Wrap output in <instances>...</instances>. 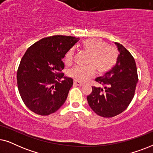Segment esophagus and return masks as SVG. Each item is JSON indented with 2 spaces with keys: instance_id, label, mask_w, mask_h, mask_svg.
Segmentation results:
<instances>
[{
  "instance_id": "34e87169",
  "label": "esophagus",
  "mask_w": 153,
  "mask_h": 153,
  "mask_svg": "<svg viewBox=\"0 0 153 153\" xmlns=\"http://www.w3.org/2000/svg\"><path fill=\"white\" fill-rule=\"evenodd\" d=\"M74 84L76 85H79V86H81V85H83L82 83L79 82V81H74Z\"/></svg>"
}]
</instances>
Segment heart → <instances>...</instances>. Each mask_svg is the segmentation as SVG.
<instances>
[{
  "mask_svg": "<svg viewBox=\"0 0 153 153\" xmlns=\"http://www.w3.org/2000/svg\"><path fill=\"white\" fill-rule=\"evenodd\" d=\"M81 47L83 51L90 54L88 67L75 66L71 68L68 75L79 82H85L94 76L95 70L100 74H105L112 69L116 62L117 55L114 48L106 45L100 39L90 38L82 42ZM74 56V50L71 49L65 55L66 64L72 63Z\"/></svg>",
  "mask_w": 153,
  "mask_h": 153,
  "instance_id": "obj_1",
  "label": "heart"
}]
</instances>
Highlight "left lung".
I'll use <instances>...</instances> for the list:
<instances>
[{"label":"left lung","instance_id":"1","mask_svg":"<svg viewBox=\"0 0 153 153\" xmlns=\"http://www.w3.org/2000/svg\"><path fill=\"white\" fill-rule=\"evenodd\" d=\"M115 44L118 50L116 65L95 79L99 85L92 86L91 93L87 96L93 111L104 118H112L127 109L134 96L139 79L132 55L121 44Z\"/></svg>","mask_w":153,"mask_h":153}]
</instances>
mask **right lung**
Wrapping results in <instances>:
<instances>
[{"label":"right lung","instance_id":"1","mask_svg":"<svg viewBox=\"0 0 153 153\" xmlns=\"http://www.w3.org/2000/svg\"><path fill=\"white\" fill-rule=\"evenodd\" d=\"M79 39L53 35L37 41L26 50L19 65L16 79L21 97L31 111L48 116L65 103L73 79L63 76L62 59Z\"/></svg>","mask_w":153,"mask_h":153}]
</instances>
